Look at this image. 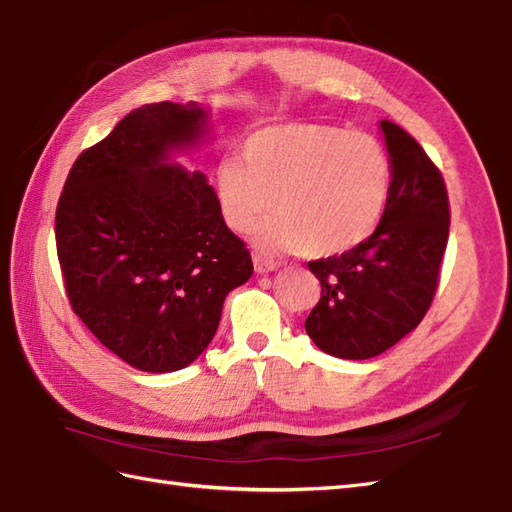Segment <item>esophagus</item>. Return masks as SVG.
<instances>
[{"mask_svg": "<svg viewBox=\"0 0 512 512\" xmlns=\"http://www.w3.org/2000/svg\"><path fill=\"white\" fill-rule=\"evenodd\" d=\"M253 266H255V272H259V275H266V272H272V270L279 268L275 259H268V257H261V255H253Z\"/></svg>", "mask_w": 512, "mask_h": 512, "instance_id": "1", "label": "esophagus"}]
</instances>
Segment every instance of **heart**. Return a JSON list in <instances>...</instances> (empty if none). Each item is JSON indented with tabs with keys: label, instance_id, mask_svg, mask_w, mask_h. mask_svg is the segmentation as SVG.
Instances as JSON below:
<instances>
[{
	"label": "heart",
	"instance_id": "1",
	"mask_svg": "<svg viewBox=\"0 0 512 512\" xmlns=\"http://www.w3.org/2000/svg\"><path fill=\"white\" fill-rule=\"evenodd\" d=\"M392 187V161L377 137L334 124L288 122L257 130L244 161L224 159L216 194L224 222L259 233L264 248L338 255L362 244L382 220Z\"/></svg>",
	"mask_w": 512,
	"mask_h": 512
}]
</instances>
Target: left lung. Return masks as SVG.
Here are the masks:
<instances>
[{
	"instance_id": "1",
	"label": "left lung",
	"mask_w": 512,
	"mask_h": 512,
	"mask_svg": "<svg viewBox=\"0 0 512 512\" xmlns=\"http://www.w3.org/2000/svg\"><path fill=\"white\" fill-rule=\"evenodd\" d=\"M392 187L373 235L351 251L310 261L320 301L305 320L320 351L368 360L417 327L432 305L449 237L447 187L419 141L382 120Z\"/></svg>"
}]
</instances>
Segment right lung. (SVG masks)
<instances>
[{
	"instance_id": "obj_1",
	"label": "right lung",
	"mask_w": 512,
	"mask_h": 512,
	"mask_svg": "<svg viewBox=\"0 0 512 512\" xmlns=\"http://www.w3.org/2000/svg\"><path fill=\"white\" fill-rule=\"evenodd\" d=\"M205 122L196 104L135 109L80 154L58 198L56 253L71 310L139 371L192 364L227 294L253 275L207 176L168 163Z\"/></svg>"
}]
</instances>
